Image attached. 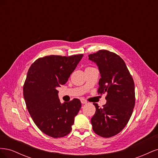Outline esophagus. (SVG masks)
Masks as SVG:
<instances>
[{"mask_svg":"<svg viewBox=\"0 0 158 158\" xmlns=\"http://www.w3.org/2000/svg\"><path fill=\"white\" fill-rule=\"evenodd\" d=\"M80 101H81V103H82V104H85V103H87V101L86 100H85L84 98H82L80 99Z\"/></svg>","mask_w":158,"mask_h":158,"instance_id":"esophagus-1","label":"esophagus"}]
</instances>
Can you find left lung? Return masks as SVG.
<instances>
[{"mask_svg":"<svg viewBox=\"0 0 158 158\" xmlns=\"http://www.w3.org/2000/svg\"><path fill=\"white\" fill-rule=\"evenodd\" d=\"M88 57L96 64L101 76L98 93H107L103 107L94 103L96 111L91 123L95 134L109 138L120 132L132 115L135 104V83L125 61L117 54L100 50Z\"/></svg>","mask_w":158,"mask_h":158,"instance_id":"8db88e82","label":"left lung"}]
</instances>
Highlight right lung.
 I'll return each mask as SVG.
<instances>
[{
	"label": "right lung",
	"mask_w": 158,
	"mask_h": 158,
	"mask_svg": "<svg viewBox=\"0 0 158 158\" xmlns=\"http://www.w3.org/2000/svg\"><path fill=\"white\" fill-rule=\"evenodd\" d=\"M82 57L47 56L37 59L28 70L23 88L27 109L37 127L52 138L70 132L81 108L78 99L62 103L56 88L67 82Z\"/></svg>",
	"instance_id": "add662e5"
}]
</instances>
